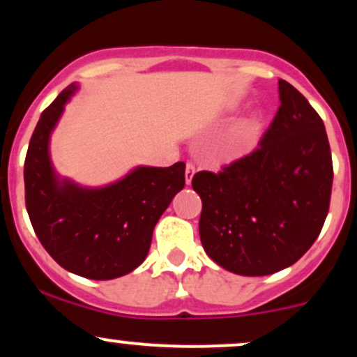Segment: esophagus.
I'll return each instance as SVG.
<instances>
[{"mask_svg":"<svg viewBox=\"0 0 357 357\" xmlns=\"http://www.w3.org/2000/svg\"><path fill=\"white\" fill-rule=\"evenodd\" d=\"M195 171H196L195 165H192V162H188L186 171H184V178H186V184H191L192 176H195Z\"/></svg>","mask_w":357,"mask_h":357,"instance_id":"obj_1","label":"esophagus"}]
</instances>
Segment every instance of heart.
<instances>
[{"label":"heart","mask_w":357,"mask_h":357,"mask_svg":"<svg viewBox=\"0 0 357 357\" xmlns=\"http://www.w3.org/2000/svg\"><path fill=\"white\" fill-rule=\"evenodd\" d=\"M261 127H264V116L261 112H252L250 116L245 119L243 124L233 136V142L230 144V153H235V151H241L245 147H248L253 142L258 134L261 132Z\"/></svg>","instance_id":"heart-1"}]
</instances>
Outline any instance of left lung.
Segmentation results:
<instances>
[{"mask_svg":"<svg viewBox=\"0 0 357 357\" xmlns=\"http://www.w3.org/2000/svg\"><path fill=\"white\" fill-rule=\"evenodd\" d=\"M278 96L257 151L191 181L203 202L204 252L236 275H270L296 264L329 211L334 173L322 119L289 82L278 80Z\"/></svg>","mask_w":357,"mask_h":357,"instance_id":"obj_1","label":"left lung"}]
</instances>
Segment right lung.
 Here are the masks:
<instances>
[{"instance_id": "1", "label": "right lung", "mask_w": 357, "mask_h": 357, "mask_svg": "<svg viewBox=\"0 0 357 357\" xmlns=\"http://www.w3.org/2000/svg\"><path fill=\"white\" fill-rule=\"evenodd\" d=\"M72 84L43 110L24 159V199L40 243L60 267L92 280H112L146 260L155 223L184 188L183 161L137 166L124 178L87 188L60 178L50 159V136Z\"/></svg>"}]
</instances>
